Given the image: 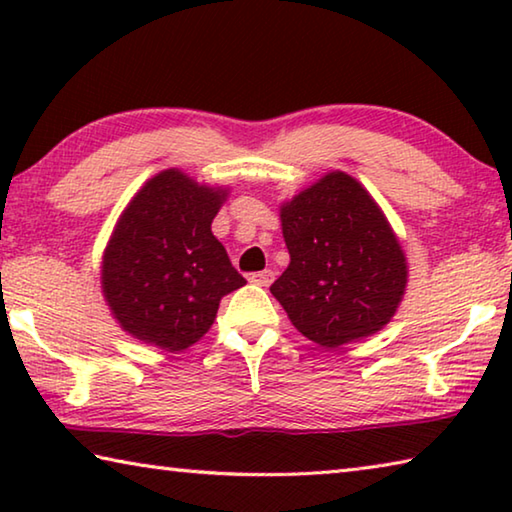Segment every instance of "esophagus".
Listing matches in <instances>:
<instances>
[{
  "label": "esophagus",
  "mask_w": 512,
  "mask_h": 512,
  "mask_svg": "<svg viewBox=\"0 0 512 512\" xmlns=\"http://www.w3.org/2000/svg\"><path fill=\"white\" fill-rule=\"evenodd\" d=\"M250 282L257 284V287H268L275 280V273L273 271H259V273H250L248 277Z\"/></svg>",
  "instance_id": "34e87169"
}]
</instances>
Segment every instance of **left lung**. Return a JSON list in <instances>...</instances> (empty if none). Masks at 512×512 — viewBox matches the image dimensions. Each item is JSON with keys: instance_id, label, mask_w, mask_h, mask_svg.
<instances>
[{"instance_id": "left-lung-1", "label": "left lung", "mask_w": 512, "mask_h": 512, "mask_svg": "<svg viewBox=\"0 0 512 512\" xmlns=\"http://www.w3.org/2000/svg\"><path fill=\"white\" fill-rule=\"evenodd\" d=\"M291 262L271 293L320 348L361 341L395 316L409 282L400 239L357 178L329 171L280 205Z\"/></svg>"}]
</instances>
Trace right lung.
I'll use <instances>...</instances> for the list:
<instances>
[{
    "instance_id": "right-lung-1",
    "label": "right lung",
    "mask_w": 512,
    "mask_h": 512,
    "mask_svg": "<svg viewBox=\"0 0 512 512\" xmlns=\"http://www.w3.org/2000/svg\"><path fill=\"white\" fill-rule=\"evenodd\" d=\"M228 194L164 169L121 212L101 257V291L133 339L183 352L212 327L221 298L246 284L212 235Z\"/></svg>"
}]
</instances>
